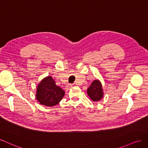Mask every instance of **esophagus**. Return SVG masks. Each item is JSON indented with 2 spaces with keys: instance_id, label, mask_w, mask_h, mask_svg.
<instances>
[{
  "instance_id": "obj_1",
  "label": "esophagus",
  "mask_w": 148,
  "mask_h": 148,
  "mask_svg": "<svg viewBox=\"0 0 148 148\" xmlns=\"http://www.w3.org/2000/svg\"><path fill=\"white\" fill-rule=\"evenodd\" d=\"M72 87H73V86H72V85H71V84H68V85H67V86H66V88L67 89V90H69V88H71Z\"/></svg>"
}]
</instances>
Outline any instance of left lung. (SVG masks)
<instances>
[{
    "instance_id": "1",
    "label": "left lung",
    "mask_w": 148,
    "mask_h": 148,
    "mask_svg": "<svg viewBox=\"0 0 148 148\" xmlns=\"http://www.w3.org/2000/svg\"><path fill=\"white\" fill-rule=\"evenodd\" d=\"M87 94L94 101H99L103 98V92L101 82L95 80L87 89Z\"/></svg>"
}]
</instances>
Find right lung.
Returning <instances> with one entry per match:
<instances>
[{
  "label": "right lung",
  "instance_id": "right-lung-1",
  "mask_svg": "<svg viewBox=\"0 0 148 148\" xmlns=\"http://www.w3.org/2000/svg\"><path fill=\"white\" fill-rule=\"evenodd\" d=\"M64 91L57 86L51 76L45 77L38 85L36 98L41 104L47 106H53L63 98Z\"/></svg>",
  "mask_w": 148,
  "mask_h": 148
}]
</instances>
